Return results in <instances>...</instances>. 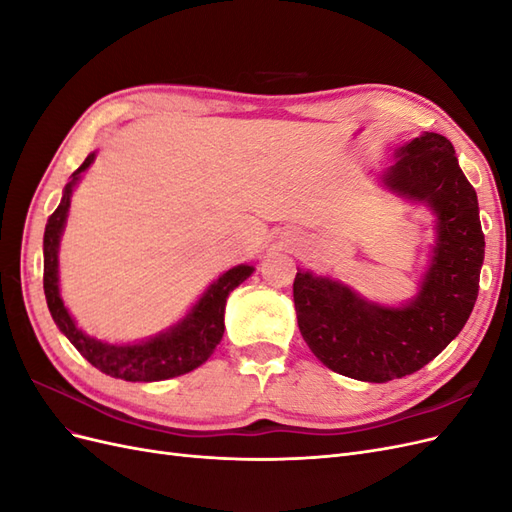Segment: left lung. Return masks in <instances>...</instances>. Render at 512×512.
Masks as SVG:
<instances>
[{"mask_svg":"<svg viewBox=\"0 0 512 512\" xmlns=\"http://www.w3.org/2000/svg\"><path fill=\"white\" fill-rule=\"evenodd\" d=\"M384 183L425 200L438 215V243L418 297L406 307H380L307 271L292 284L309 350L337 374L363 382L410 376L453 342L474 309L485 258L478 198L446 136L427 132L401 147Z\"/></svg>","mask_w":512,"mask_h":512,"instance_id":"8db88e82","label":"left lung"}]
</instances>
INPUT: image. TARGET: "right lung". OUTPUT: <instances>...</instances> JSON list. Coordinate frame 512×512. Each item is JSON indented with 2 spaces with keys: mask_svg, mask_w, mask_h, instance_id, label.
<instances>
[{
  "mask_svg": "<svg viewBox=\"0 0 512 512\" xmlns=\"http://www.w3.org/2000/svg\"><path fill=\"white\" fill-rule=\"evenodd\" d=\"M91 162H94V153H89L85 162L74 170L72 181L64 188L59 207L49 215V222H46L44 228V297L49 312L59 331L70 339L72 346L91 365L108 376L128 382H156L188 374V371L203 365L213 354L215 346L220 344L224 335V307L228 294L252 275L254 267L239 265L220 275V280H215L207 288L200 301L192 307V312L177 327L149 339V342L134 346H111L83 335V331L76 329L74 320L64 307V301L59 297L57 247L64 222L68 218L72 188Z\"/></svg>",
  "mask_w": 512,
  "mask_h": 512,
  "instance_id": "add662e5",
  "label": "right lung"
}]
</instances>
